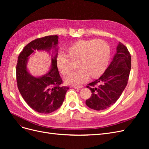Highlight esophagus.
Returning <instances> with one entry per match:
<instances>
[{
    "label": "esophagus",
    "instance_id": "34e87169",
    "mask_svg": "<svg viewBox=\"0 0 149 149\" xmlns=\"http://www.w3.org/2000/svg\"><path fill=\"white\" fill-rule=\"evenodd\" d=\"M83 88L82 85H79V86H74V88L75 89H81Z\"/></svg>",
    "mask_w": 149,
    "mask_h": 149
}]
</instances>
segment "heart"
Returning a JSON list of instances; mask_svg holds the SVG:
<instances>
[{
    "instance_id": "1",
    "label": "heart",
    "mask_w": 149,
    "mask_h": 149,
    "mask_svg": "<svg viewBox=\"0 0 149 149\" xmlns=\"http://www.w3.org/2000/svg\"><path fill=\"white\" fill-rule=\"evenodd\" d=\"M68 54L60 52L56 55L59 71L66 74L71 70L70 58H77L78 69L70 72L65 77L69 84H79L92 78H97L106 70L109 63L111 49L109 44L102 40H79L67 49Z\"/></svg>"
}]
</instances>
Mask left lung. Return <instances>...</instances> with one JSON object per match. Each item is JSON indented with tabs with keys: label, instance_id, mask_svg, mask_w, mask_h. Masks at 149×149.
I'll return each mask as SVG.
<instances>
[{
	"label": "left lung",
	"instance_id": "1",
	"mask_svg": "<svg viewBox=\"0 0 149 149\" xmlns=\"http://www.w3.org/2000/svg\"><path fill=\"white\" fill-rule=\"evenodd\" d=\"M130 68L131 56L127 47L119 42L117 53L104 74L86 86L92 94L86 104L96 111L113 105L127 86Z\"/></svg>",
	"mask_w": 149,
	"mask_h": 149
}]
</instances>
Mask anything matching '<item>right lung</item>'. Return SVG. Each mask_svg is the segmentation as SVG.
I'll list each match as a JSON object with an SVG mask.
<instances>
[{
	"label": "right lung",
	"mask_w": 149,
	"mask_h": 149,
	"mask_svg": "<svg viewBox=\"0 0 149 149\" xmlns=\"http://www.w3.org/2000/svg\"><path fill=\"white\" fill-rule=\"evenodd\" d=\"M58 39L57 35L35 39L26 45L18 57L16 66L18 89L27 104L40 113L48 114L58 109L63 102L69 87L61 86L63 80L56 60L57 53L52 60L51 70L42 77L35 78L30 75L26 70V63L34 50L49 52L52 48H55Z\"/></svg>",
	"instance_id": "obj_1"
}]
</instances>
